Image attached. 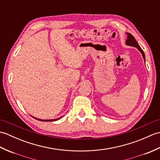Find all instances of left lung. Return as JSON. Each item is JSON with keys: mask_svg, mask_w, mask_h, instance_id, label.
<instances>
[{"mask_svg": "<svg viewBox=\"0 0 160 160\" xmlns=\"http://www.w3.org/2000/svg\"><path fill=\"white\" fill-rule=\"evenodd\" d=\"M127 34H128V38L127 39V40H126V44H127V45L135 47H136V48H138V49L140 51L141 53L142 54L143 58L145 60V55H144V53L143 52V50L141 49V47H140V45H138V43L137 42L136 40L135 39L134 36H132V34H131V33H127Z\"/></svg>", "mask_w": 160, "mask_h": 160, "instance_id": "1", "label": "left lung"}]
</instances>
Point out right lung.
<instances>
[{
	"instance_id": "1",
	"label": "right lung",
	"mask_w": 160,
	"mask_h": 160,
	"mask_svg": "<svg viewBox=\"0 0 160 160\" xmlns=\"http://www.w3.org/2000/svg\"><path fill=\"white\" fill-rule=\"evenodd\" d=\"M35 119H37V118H35ZM37 120H40V121H42V122H49V121H56V120H58L59 118L58 119H54V120H40V119H37Z\"/></svg>"
}]
</instances>
